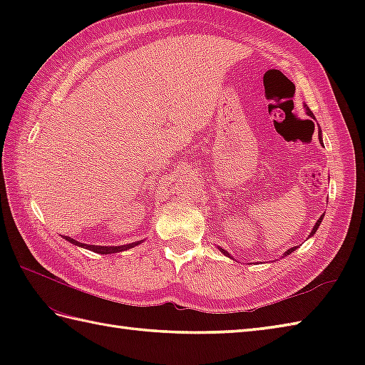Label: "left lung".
Listing matches in <instances>:
<instances>
[{"instance_id":"8db88e82","label":"left lung","mask_w":365,"mask_h":365,"mask_svg":"<svg viewBox=\"0 0 365 365\" xmlns=\"http://www.w3.org/2000/svg\"><path fill=\"white\" fill-rule=\"evenodd\" d=\"M304 110H306V114H307V115H311L312 119H315V115H314V113L311 111V108H307V105H304ZM319 139H320V143H322V145H323V138H322V128H320V127H319ZM323 216H324V215H322V216H320V220L315 222V226L312 227V232H311V235H309V238H311V237L315 234V232H317V229H319V226H320L322 221H323ZM297 247H298V246H294V247H290V250H287V251L282 254V257H287V255H290L294 250H297ZM218 250H220L224 255H226V257H229V259H234V257H232V255L229 254V251L222 250V247H218Z\"/></svg>"}]
</instances>
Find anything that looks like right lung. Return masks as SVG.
<instances>
[{
	"mask_svg": "<svg viewBox=\"0 0 365 365\" xmlns=\"http://www.w3.org/2000/svg\"><path fill=\"white\" fill-rule=\"evenodd\" d=\"M64 240H67L68 243H72L75 246H80L84 247V250H89L92 252H97V254H115V252H122V251H127L131 250V247H135L138 245H141L144 240H139V242H133V243H128V245H120V246H97V245H86V243H80L73 240L72 237H66L63 235Z\"/></svg>",
	"mask_w": 365,
	"mask_h": 365,
	"instance_id": "obj_1",
	"label": "right lung"
}]
</instances>
